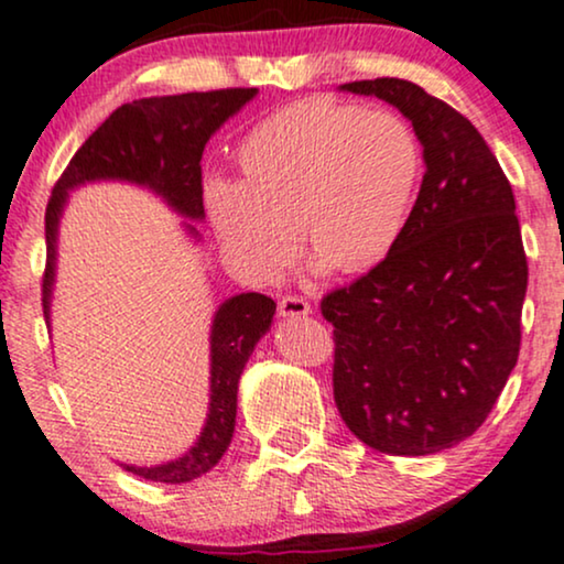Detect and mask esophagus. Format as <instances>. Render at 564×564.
Returning a JSON list of instances; mask_svg holds the SVG:
<instances>
[{"instance_id": "1", "label": "esophagus", "mask_w": 564, "mask_h": 564, "mask_svg": "<svg viewBox=\"0 0 564 564\" xmlns=\"http://www.w3.org/2000/svg\"><path fill=\"white\" fill-rule=\"evenodd\" d=\"M311 314V303L301 295H282L280 297V316L288 318H297V316H308Z\"/></svg>"}]
</instances>
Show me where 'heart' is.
Instances as JSON below:
<instances>
[{
    "mask_svg": "<svg viewBox=\"0 0 564 564\" xmlns=\"http://www.w3.org/2000/svg\"><path fill=\"white\" fill-rule=\"evenodd\" d=\"M240 180L204 185L208 219L229 259L274 280L301 229L316 267L360 274L405 235L423 177V145L387 107L308 99L256 124L238 145Z\"/></svg>",
    "mask_w": 564,
    "mask_h": 564,
    "instance_id": "heart-1",
    "label": "heart"
}]
</instances>
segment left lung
<instances>
[{
    "label": "left lung",
    "mask_w": 564,
    "mask_h": 564,
    "mask_svg": "<svg viewBox=\"0 0 564 564\" xmlns=\"http://www.w3.org/2000/svg\"><path fill=\"white\" fill-rule=\"evenodd\" d=\"M413 122L421 193L398 248L322 297L347 429L384 455H434L489 419L518 364L528 261L516 196L481 133L402 78L345 83Z\"/></svg>",
    "instance_id": "8db88e82"
}]
</instances>
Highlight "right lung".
I'll return each mask as SVG.
<instances>
[{"mask_svg": "<svg viewBox=\"0 0 564 564\" xmlns=\"http://www.w3.org/2000/svg\"><path fill=\"white\" fill-rule=\"evenodd\" d=\"M256 96V88L193 90L180 96H151L115 109L96 133L75 151L46 204V267L41 276V303L48 316L54 282L57 221L69 187L86 180H130L170 200L180 214L204 219V177L200 156L206 141L227 117ZM276 303L261 293H242L221 303L212 329V408L204 434L187 455L156 468L130 474L159 484H185L219 463L232 440L238 413V379L259 339L267 335Z\"/></svg>", "mask_w": 564, "mask_h": 564, "instance_id": "1", "label": "right lung"}]
</instances>
